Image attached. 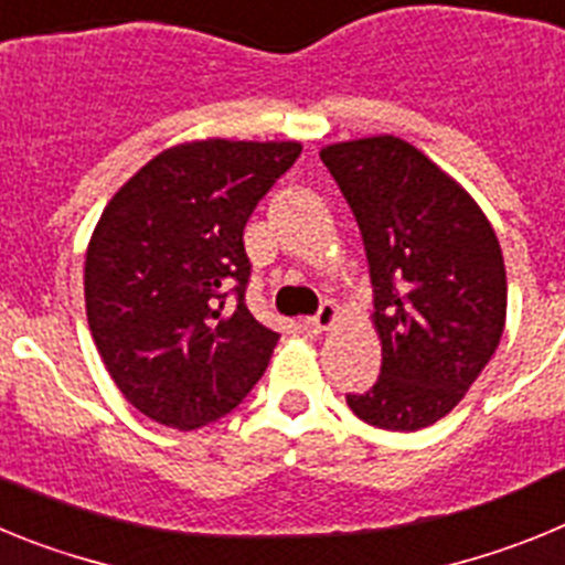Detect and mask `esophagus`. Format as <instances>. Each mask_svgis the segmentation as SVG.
Wrapping results in <instances>:
<instances>
[{"mask_svg":"<svg viewBox=\"0 0 565 565\" xmlns=\"http://www.w3.org/2000/svg\"><path fill=\"white\" fill-rule=\"evenodd\" d=\"M337 322H339V308L333 306V302H326V306L319 308L317 317L306 319V328L311 333H326V331H331Z\"/></svg>","mask_w":565,"mask_h":565,"instance_id":"1","label":"esophagus"}]
</instances>
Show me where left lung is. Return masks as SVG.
<instances>
[{"instance_id":"8db88e82","label":"left lung","mask_w":565,"mask_h":565,"mask_svg":"<svg viewBox=\"0 0 565 565\" xmlns=\"http://www.w3.org/2000/svg\"><path fill=\"white\" fill-rule=\"evenodd\" d=\"M371 263L382 376L348 396L362 422L430 427L467 396L507 326V266L476 198L396 135L328 143Z\"/></svg>"}]
</instances>
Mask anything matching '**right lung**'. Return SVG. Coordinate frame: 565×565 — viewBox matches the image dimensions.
Returning a JSON list of instances; mask_svg holds the SVG:
<instances>
[{"label":"right lung","instance_id":"1","mask_svg":"<svg viewBox=\"0 0 565 565\" xmlns=\"http://www.w3.org/2000/svg\"><path fill=\"white\" fill-rule=\"evenodd\" d=\"M299 152V141L174 143L104 206L84 259L89 333L115 387L152 422L198 430L266 373L279 333L243 302V228Z\"/></svg>","mask_w":565,"mask_h":565}]
</instances>
